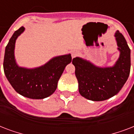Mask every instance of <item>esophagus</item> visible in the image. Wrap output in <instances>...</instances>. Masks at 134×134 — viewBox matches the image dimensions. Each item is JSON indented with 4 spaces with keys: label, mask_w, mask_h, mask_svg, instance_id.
<instances>
[{
    "label": "esophagus",
    "mask_w": 134,
    "mask_h": 134,
    "mask_svg": "<svg viewBox=\"0 0 134 134\" xmlns=\"http://www.w3.org/2000/svg\"><path fill=\"white\" fill-rule=\"evenodd\" d=\"M78 55V52L77 51H73L72 52H71V57H72V58H75Z\"/></svg>",
    "instance_id": "obj_1"
}]
</instances>
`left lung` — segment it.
Instances as JSON below:
<instances>
[{
	"instance_id": "obj_1",
	"label": "left lung",
	"mask_w": 134,
	"mask_h": 134,
	"mask_svg": "<svg viewBox=\"0 0 134 134\" xmlns=\"http://www.w3.org/2000/svg\"><path fill=\"white\" fill-rule=\"evenodd\" d=\"M114 37L120 52L112 66L100 67L81 57L72 60L79 91L87 99L100 102L118 93L128 79L131 68V50L122 33L117 30Z\"/></svg>"
}]
</instances>
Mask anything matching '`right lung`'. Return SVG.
<instances>
[{"mask_svg": "<svg viewBox=\"0 0 134 134\" xmlns=\"http://www.w3.org/2000/svg\"><path fill=\"white\" fill-rule=\"evenodd\" d=\"M24 30V26L16 30L5 47L3 61L5 75L12 88L21 95L33 99H44L55 91L65 67L71 62V54L55 56L40 67H21L16 61L14 49L16 39Z\"/></svg>", "mask_w": 134, "mask_h": 134, "instance_id": "1", "label": "right lung"}]
</instances>
